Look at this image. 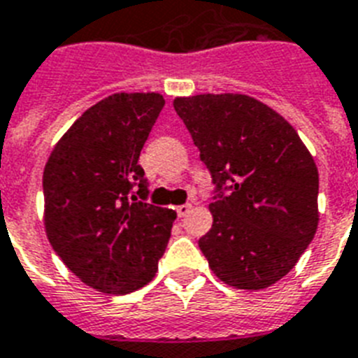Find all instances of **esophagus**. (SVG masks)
Listing matches in <instances>:
<instances>
[{"mask_svg":"<svg viewBox=\"0 0 358 358\" xmlns=\"http://www.w3.org/2000/svg\"><path fill=\"white\" fill-rule=\"evenodd\" d=\"M177 210V215H179V217H185V215H188L190 214V210H192V205H188V203H186V205H179L176 208Z\"/></svg>","mask_w":358,"mask_h":358,"instance_id":"34e87169","label":"esophagus"}]
</instances>
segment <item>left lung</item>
<instances>
[{
  "mask_svg": "<svg viewBox=\"0 0 358 358\" xmlns=\"http://www.w3.org/2000/svg\"><path fill=\"white\" fill-rule=\"evenodd\" d=\"M173 108L215 185L199 249L221 282L265 289L291 271L318 225V170L296 129L247 94H196Z\"/></svg>",
  "mask_w": 358,
  "mask_h": 358,
  "instance_id": "obj_1",
  "label": "left lung"
}]
</instances>
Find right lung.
Segmentation results:
<instances>
[{
	"mask_svg": "<svg viewBox=\"0 0 358 358\" xmlns=\"http://www.w3.org/2000/svg\"><path fill=\"white\" fill-rule=\"evenodd\" d=\"M159 93H117L67 129L43 170L45 230L55 252L90 287L126 294L157 273L172 208L146 203L138 155L157 120Z\"/></svg>",
	"mask_w": 358,
	"mask_h": 358,
	"instance_id": "add662e5",
	"label": "right lung"
}]
</instances>
